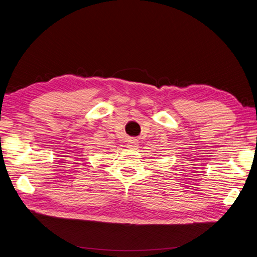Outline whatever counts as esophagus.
<instances>
[{"label": "esophagus", "mask_w": 257, "mask_h": 257, "mask_svg": "<svg viewBox=\"0 0 257 257\" xmlns=\"http://www.w3.org/2000/svg\"><path fill=\"white\" fill-rule=\"evenodd\" d=\"M127 146H128V148H130V150H137L138 142H137V141H135V140H132L127 144Z\"/></svg>", "instance_id": "34e87169"}]
</instances>
